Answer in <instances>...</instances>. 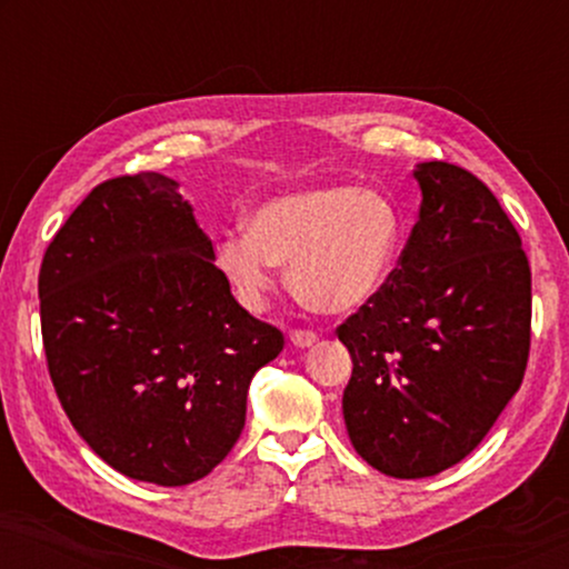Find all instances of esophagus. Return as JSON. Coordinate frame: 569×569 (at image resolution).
<instances>
[{
	"instance_id": "esophagus-1",
	"label": "esophagus",
	"mask_w": 569,
	"mask_h": 569,
	"mask_svg": "<svg viewBox=\"0 0 569 569\" xmlns=\"http://www.w3.org/2000/svg\"><path fill=\"white\" fill-rule=\"evenodd\" d=\"M290 341L295 347L306 349V347H313L318 341V333L316 331H308V329H295L290 331Z\"/></svg>"
}]
</instances>
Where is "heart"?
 Listing matches in <instances>:
<instances>
[{"label": "heart", "mask_w": 569, "mask_h": 569, "mask_svg": "<svg viewBox=\"0 0 569 569\" xmlns=\"http://www.w3.org/2000/svg\"><path fill=\"white\" fill-rule=\"evenodd\" d=\"M401 217L376 189L331 186L263 201L248 230L217 240V267L248 310L274 290L277 267L290 263V287L323 313H349L376 300L393 274Z\"/></svg>", "instance_id": "b5f03b06"}]
</instances>
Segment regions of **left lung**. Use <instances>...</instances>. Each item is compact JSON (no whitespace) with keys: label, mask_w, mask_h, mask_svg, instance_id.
Returning a JSON list of instances; mask_svg holds the SVG:
<instances>
[{"label":"left lung","mask_w":569,"mask_h":569,"mask_svg":"<svg viewBox=\"0 0 569 569\" xmlns=\"http://www.w3.org/2000/svg\"><path fill=\"white\" fill-rule=\"evenodd\" d=\"M419 220L383 292L339 326L345 425L386 477L463 461L523 383L531 267L500 201L450 162H419Z\"/></svg>","instance_id":"obj_1"}]
</instances>
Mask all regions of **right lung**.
Returning a JSON list of instances; mask_svg holds the SVG:
<instances>
[{
	"mask_svg": "<svg viewBox=\"0 0 569 569\" xmlns=\"http://www.w3.org/2000/svg\"><path fill=\"white\" fill-rule=\"evenodd\" d=\"M41 333L80 438L123 477L183 487L236 446L284 337L238 306L173 178L92 189L46 248Z\"/></svg>",
	"mask_w": 569,
	"mask_h": 569,
	"instance_id": "obj_1",
	"label": "right lung"
}]
</instances>
